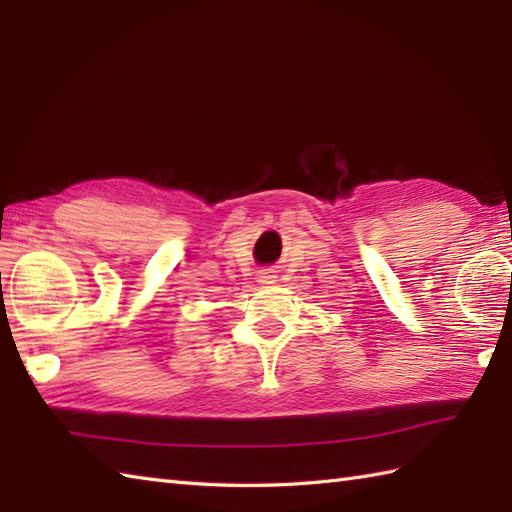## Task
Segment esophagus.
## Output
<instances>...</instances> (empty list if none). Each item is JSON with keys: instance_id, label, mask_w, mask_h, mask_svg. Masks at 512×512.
I'll return each mask as SVG.
<instances>
[{"instance_id": "34e87169", "label": "esophagus", "mask_w": 512, "mask_h": 512, "mask_svg": "<svg viewBox=\"0 0 512 512\" xmlns=\"http://www.w3.org/2000/svg\"><path fill=\"white\" fill-rule=\"evenodd\" d=\"M257 281H259V284H264V286H268V284H275V281H277V275L273 273V270H262V273L257 275Z\"/></svg>"}]
</instances>
